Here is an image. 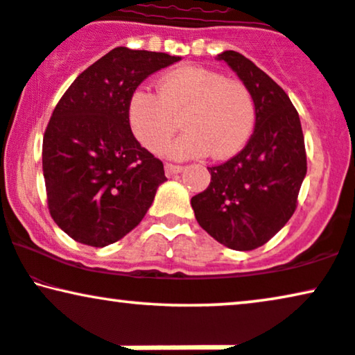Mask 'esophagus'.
I'll list each match as a JSON object with an SVG mask.
<instances>
[{
  "mask_svg": "<svg viewBox=\"0 0 355 355\" xmlns=\"http://www.w3.org/2000/svg\"><path fill=\"white\" fill-rule=\"evenodd\" d=\"M182 166H179V164H171V163H168L166 166H164V173H166V176L168 178H171V176H176V174H179V173H182Z\"/></svg>",
  "mask_w": 355,
  "mask_h": 355,
  "instance_id": "1",
  "label": "esophagus"
}]
</instances>
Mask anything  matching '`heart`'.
Segmentation results:
<instances>
[{
	"mask_svg": "<svg viewBox=\"0 0 355 355\" xmlns=\"http://www.w3.org/2000/svg\"><path fill=\"white\" fill-rule=\"evenodd\" d=\"M186 132L161 153L173 158H230L245 146L254 127V101L246 85L202 67H181L161 78L159 94L137 89L128 104L135 137L150 150L179 127Z\"/></svg>",
	"mask_w": 355,
	"mask_h": 355,
	"instance_id": "heart-1",
	"label": "heart"
}]
</instances>
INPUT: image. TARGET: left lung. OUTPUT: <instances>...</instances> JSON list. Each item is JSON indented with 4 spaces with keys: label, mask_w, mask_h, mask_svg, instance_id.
Wrapping results in <instances>:
<instances>
[{
    "label": "left lung",
    "mask_w": 355,
    "mask_h": 355,
    "mask_svg": "<svg viewBox=\"0 0 355 355\" xmlns=\"http://www.w3.org/2000/svg\"><path fill=\"white\" fill-rule=\"evenodd\" d=\"M236 73L254 101V132L227 163L209 168L210 186L191 199L202 228L223 246L256 250L297 209L306 176L305 140L297 109L285 91L245 55H217Z\"/></svg>",
    "instance_id": "1"
}]
</instances>
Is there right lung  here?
I'll list each match as a JSON object with an SVG mask.
<instances>
[{
	"label": "right lung",
	"mask_w": 355,
	"mask_h": 355,
	"mask_svg": "<svg viewBox=\"0 0 355 355\" xmlns=\"http://www.w3.org/2000/svg\"><path fill=\"white\" fill-rule=\"evenodd\" d=\"M179 60L117 47L86 68L55 107L42 145L45 189L53 222L75 241H119L168 181L163 163L133 137L128 104L145 78Z\"/></svg>",
	"instance_id": "1"
}]
</instances>
